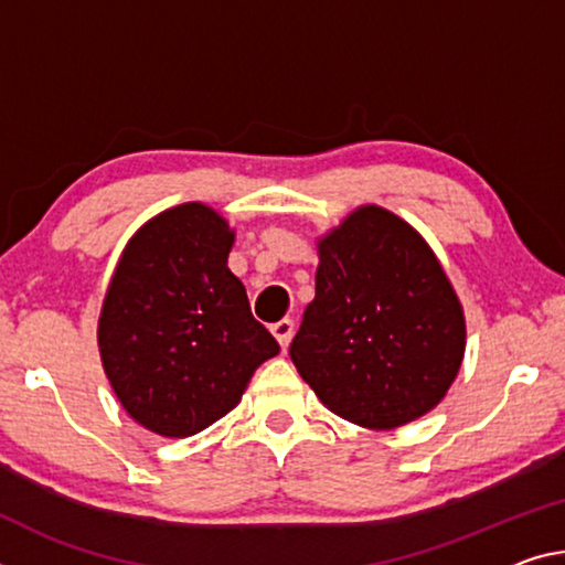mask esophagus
I'll return each mask as SVG.
<instances>
[{
	"label": "esophagus",
	"instance_id": "esophagus-1",
	"mask_svg": "<svg viewBox=\"0 0 565 565\" xmlns=\"http://www.w3.org/2000/svg\"><path fill=\"white\" fill-rule=\"evenodd\" d=\"M271 334L276 337V342L281 344V349H286V347H289V342H291V337H294V321L291 319L274 321Z\"/></svg>",
	"mask_w": 565,
	"mask_h": 565
}]
</instances>
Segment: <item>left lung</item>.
<instances>
[{
  "label": "left lung",
  "mask_w": 565,
  "mask_h": 565,
  "mask_svg": "<svg viewBox=\"0 0 565 565\" xmlns=\"http://www.w3.org/2000/svg\"><path fill=\"white\" fill-rule=\"evenodd\" d=\"M289 354L331 412L392 429L450 390L465 354L462 307L423 236L364 205L319 241L317 297Z\"/></svg>",
  "instance_id": "8db88e82"
}]
</instances>
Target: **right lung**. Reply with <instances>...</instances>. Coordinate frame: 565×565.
Listing matches in <instances>:
<instances>
[{"label": "right lung", "instance_id": "1", "mask_svg": "<svg viewBox=\"0 0 565 565\" xmlns=\"http://www.w3.org/2000/svg\"><path fill=\"white\" fill-rule=\"evenodd\" d=\"M231 246L216 211L175 205L130 238L105 294L97 344L107 380L128 415L163 437L216 423L279 354L226 266Z\"/></svg>", "mask_w": 565, "mask_h": 565}]
</instances>
